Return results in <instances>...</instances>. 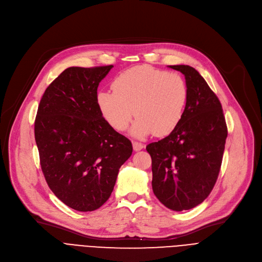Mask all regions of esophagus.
<instances>
[{"label":"esophagus","instance_id":"esophagus-1","mask_svg":"<svg viewBox=\"0 0 262 262\" xmlns=\"http://www.w3.org/2000/svg\"><path fill=\"white\" fill-rule=\"evenodd\" d=\"M133 148L135 151H139L144 148V145L142 143H138V142H133Z\"/></svg>","mask_w":262,"mask_h":262}]
</instances>
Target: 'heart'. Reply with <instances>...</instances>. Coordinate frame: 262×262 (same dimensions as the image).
I'll list each match as a JSON object with an SVG mask.
<instances>
[{
  "instance_id": "obj_1",
  "label": "heart",
  "mask_w": 262,
  "mask_h": 262,
  "mask_svg": "<svg viewBox=\"0 0 262 262\" xmlns=\"http://www.w3.org/2000/svg\"><path fill=\"white\" fill-rule=\"evenodd\" d=\"M112 88L114 92H98L97 104L106 122L118 132L127 128L134 115L138 118L130 134L138 139L169 135L182 120L188 88L178 73L138 66L118 75Z\"/></svg>"
}]
</instances>
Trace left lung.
I'll return each instance as SVG.
<instances>
[{"mask_svg": "<svg viewBox=\"0 0 262 262\" xmlns=\"http://www.w3.org/2000/svg\"><path fill=\"white\" fill-rule=\"evenodd\" d=\"M185 76L188 99L182 120L167 137L150 143L152 190L168 209H192L207 199L217 180L227 125L222 104L198 71L169 66Z\"/></svg>", "mask_w": 262, "mask_h": 262, "instance_id": "8db88e82", "label": "left lung"}]
</instances>
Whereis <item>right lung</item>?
Wrapping results in <instances>:
<instances>
[{
    "mask_svg": "<svg viewBox=\"0 0 262 262\" xmlns=\"http://www.w3.org/2000/svg\"><path fill=\"white\" fill-rule=\"evenodd\" d=\"M113 66L71 67L46 89L34 124L45 179L63 204L77 211L100 208L119 169L133 152L97 104V89Z\"/></svg>",
    "mask_w": 262,
    "mask_h": 262,
    "instance_id": "right-lung-1",
    "label": "right lung"
}]
</instances>
